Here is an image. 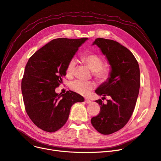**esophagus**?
I'll list each match as a JSON object with an SVG mask.
<instances>
[{
  "label": "esophagus",
  "mask_w": 161,
  "mask_h": 161,
  "mask_svg": "<svg viewBox=\"0 0 161 161\" xmlns=\"http://www.w3.org/2000/svg\"><path fill=\"white\" fill-rule=\"evenodd\" d=\"M85 102H86L87 104H91V103H92V101H91L89 99H86V100H85Z\"/></svg>",
  "instance_id": "esophagus-1"
}]
</instances>
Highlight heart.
Returning a JSON list of instances; mask_svg holds the SVG:
<instances>
[{
  "label": "heart",
  "instance_id": "obj_1",
  "mask_svg": "<svg viewBox=\"0 0 161 161\" xmlns=\"http://www.w3.org/2000/svg\"><path fill=\"white\" fill-rule=\"evenodd\" d=\"M81 58L89 68L94 72V75L98 80L104 81L109 78L110 69L108 66H103V61L99 56L90 53L82 56ZM76 65L77 60L75 58L69 60L66 69V73L68 77H72L74 74ZM95 87V83L89 81L76 80L69 83V88L81 95H88Z\"/></svg>",
  "mask_w": 161,
  "mask_h": 161
}]
</instances>
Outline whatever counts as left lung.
Returning <instances> with one entry per match:
<instances>
[{"mask_svg":"<svg viewBox=\"0 0 161 161\" xmlns=\"http://www.w3.org/2000/svg\"><path fill=\"white\" fill-rule=\"evenodd\" d=\"M92 45L99 47L110 66L109 78L96 90L103 97L110 99L101 105V111L91 120L97 131L108 135L122 129L134 112L140 87V72L138 62L131 51L117 41L97 38ZM104 98V97H103Z\"/></svg>","mask_w":161,"mask_h":161,"instance_id":"left-lung-1","label":"left lung"}]
</instances>
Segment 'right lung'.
<instances>
[{"label": "right lung", "mask_w": 161, "mask_h": 161, "mask_svg": "<svg viewBox=\"0 0 161 161\" xmlns=\"http://www.w3.org/2000/svg\"><path fill=\"white\" fill-rule=\"evenodd\" d=\"M88 38H58L35 53L25 66L22 80L25 108L31 121L47 132H54L66 124L73 104L84 99L72 91L57 93L68 62Z\"/></svg>", "instance_id": "right-lung-1"}]
</instances>
